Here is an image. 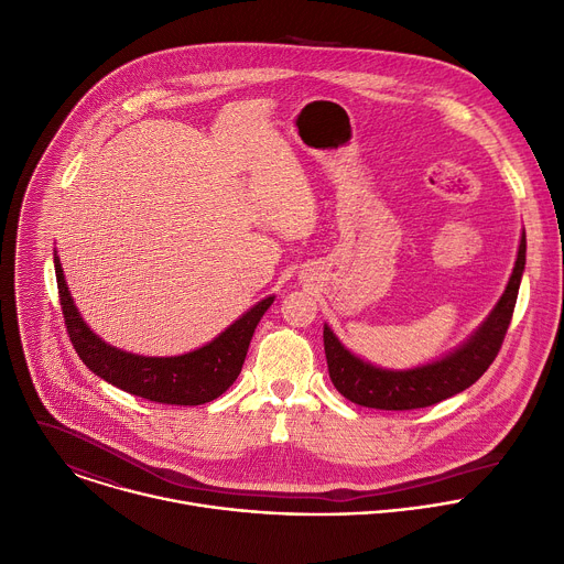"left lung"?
I'll use <instances>...</instances> for the list:
<instances>
[{"mask_svg": "<svg viewBox=\"0 0 564 564\" xmlns=\"http://www.w3.org/2000/svg\"><path fill=\"white\" fill-rule=\"evenodd\" d=\"M524 262L527 236L522 231L511 278L491 313L454 351L413 369H382L362 360L340 343V337L328 324H324V354L333 387L360 406L384 411L431 406L469 389L500 351L518 300Z\"/></svg>", "mask_w": 564, "mask_h": 564, "instance_id": "obj_1", "label": "left lung"}]
</instances>
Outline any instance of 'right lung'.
Listing matches in <instances>:
<instances>
[{
  "instance_id": "1",
  "label": "right lung",
  "mask_w": 564,
  "mask_h": 564,
  "mask_svg": "<svg viewBox=\"0 0 564 564\" xmlns=\"http://www.w3.org/2000/svg\"><path fill=\"white\" fill-rule=\"evenodd\" d=\"M53 262L62 313L70 343L82 362L108 384L162 404L195 406L227 391L242 371L258 322L275 300V295L260 300L199 349L169 358L138 356L106 345L99 335L90 330L73 302L57 251L53 253Z\"/></svg>"
}]
</instances>
